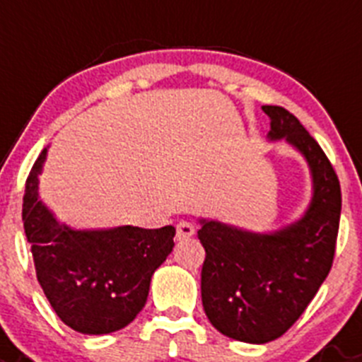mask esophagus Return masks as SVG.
I'll return each mask as SVG.
<instances>
[{"mask_svg": "<svg viewBox=\"0 0 362 362\" xmlns=\"http://www.w3.org/2000/svg\"><path fill=\"white\" fill-rule=\"evenodd\" d=\"M194 227H192L191 223L187 221H182L178 223V227H177V241H185V239L192 238L194 235Z\"/></svg>", "mask_w": 362, "mask_h": 362, "instance_id": "esophagus-1", "label": "esophagus"}]
</instances>
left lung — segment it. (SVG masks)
Returning a JSON list of instances; mask_svg holds the SVG:
<instances>
[{
	"mask_svg": "<svg viewBox=\"0 0 362 362\" xmlns=\"http://www.w3.org/2000/svg\"><path fill=\"white\" fill-rule=\"evenodd\" d=\"M269 141H286L310 171L313 197L296 221L273 232H252L218 219H200L205 248L202 303L223 336L264 344L282 336L318 293L332 268L341 216L337 175L320 144L282 107L264 105Z\"/></svg>",
	"mask_w": 362,
	"mask_h": 362,
	"instance_id": "left-lung-1",
	"label": "left lung"
}]
</instances>
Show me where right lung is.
<instances>
[{
    "instance_id": "add662e5",
    "label": "right lung",
    "mask_w": 362,
    "mask_h": 362,
    "mask_svg": "<svg viewBox=\"0 0 362 362\" xmlns=\"http://www.w3.org/2000/svg\"><path fill=\"white\" fill-rule=\"evenodd\" d=\"M46 155L44 148L23 198V223L37 280L67 327L89 336L116 332L143 310L151 275L175 246V227L76 230L60 223L39 198Z\"/></svg>"
}]
</instances>
